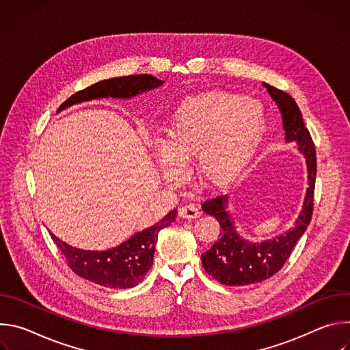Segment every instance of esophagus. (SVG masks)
I'll list each match as a JSON object with an SVG mask.
<instances>
[{"instance_id":"1","label":"esophagus","mask_w":350,"mask_h":350,"mask_svg":"<svg viewBox=\"0 0 350 350\" xmlns=\"http://www.w3.org/2000/svg\"><path fill=\"white\" fill-rule=\"evenodd\" d=\"M178 216L181 219H196L201 216V212H199V209L195 205H185L180 208Z\"/></svg>"}]
</instances>
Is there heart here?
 <instances>
[{
  "mask_svg": "<svg viewBox=\"0 0 350 350\" xmlns=\"http://www.w3.org/2000/svg\"><path fill=\"white\" fill-rule=\"evenodd\" d=\"M263 123V108L252 98L216 91L188 99L157 149L165 177L180 180L181 166L198 155V172L205 183L231 181L252 158Z\"/></svg>",
  "mask_w": 350,
  "mask_h": 350,
  "instance_id": "obj_1",
  "label": "heart"
}]
</instances>
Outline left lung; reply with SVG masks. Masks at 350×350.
I'll list each match as a JSON object with an SVG mask.
<instances>
[{
	"label": "left lung",
	"instance_id": "1",
	"mask_svg": "<svg viewBox=\"0 0 350 350\" xmlns=\"http://www.w3.org/2000/svg\"><path fill=\"white\" fill-rule=\"evenodd\" d=\"M265 87L282 115L285 141H295L299 151L306 158L309 188L295 227L285 234L262 242H249L238 235L234 220L227 212V196L220 195L206 199L202 204L204 212L213 216L221 228L217 241L202 254L201 260L205 271L224 285L239 286L256 284L274 275L291 256L295 243L306 231L313 215L317 174L314 142L295 99L273 85L265 84Z\"/></svg>",
	"mask_w": 350,
	"mask_h": 350
}]
</instances>
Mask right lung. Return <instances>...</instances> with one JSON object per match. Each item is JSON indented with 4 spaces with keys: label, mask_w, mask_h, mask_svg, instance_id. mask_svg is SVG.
<instances>
[{
    "label": "right lung",
    "mask_w": 350,
    "mask_h": 350,
    "mask_svg": "<svg viewBox=\"0 0 350 350\" xmlns=\"http://www.w3.org/2000/svg\"><path fill=\"white\" fill-rule=\"evenodd\" d=\"M162 84V80L151 75H133L103 80L73 94L59 107V111L95 98H131ZM176 217L177 211H170L152 227L135 232L127 241L107 251H83L62 242L53 232L49 234L73 273L101 286L126 289L135 286L151 269L158 234L170 226Z\"/></svg>",
    "instance_id": "1"
}]
</instances>
